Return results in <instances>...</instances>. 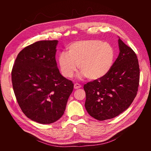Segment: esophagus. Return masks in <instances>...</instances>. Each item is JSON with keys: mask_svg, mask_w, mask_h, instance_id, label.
Instances as JSON below:
<instances>
[{"mask_svg": "<svg viewBox=\"0 0 151 151\" xmlns=\"http://www.w3.org/2000/svg\"><path fill=\"white\" fill-rule=\"evenodd\" d=\"M82 87L81 84H78V83H76V84H75V85H74V88L75 89H78V88H81Z\"/></svg>", "mask_w": 151, "mask_h": 151, "instance_id": "1", "label": "esophagus"}]
</instances>
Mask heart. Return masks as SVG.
Wrapping results in <instances>:
<instances>
[{"label": "heart", "instance_id": "b5f03b06", "mask_svg": "<svg viewBox=\"0 0 151 151\" xmlns=\"http://www.w3.org/2000/svg\"><path fill=\"white\" fill-rule=\"evenodd\" d=\"M114 59L115 50L110 43L88 40L69 45L67 53L59 54L58 62L64 77H71L78 65L82 75L95 81L107 75L113 66Z\"/></svg>", "mask_w": 151, "mask_h": 151}]
</instances>
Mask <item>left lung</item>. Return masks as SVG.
Masks as SVG:
<instances>
[{"label":"left lung","mask_w":151,"mask_h":151,"mask_svg":"<svg viewBox=\"0 0 151 151\" xmlns=\"http://www.w3.org/2000/svg\"><path fill=\"white\" fill-rule=\"evenodd\" d=\"M118 44L119 54L109 73L84 86L85 108L99 121L123 113L132 104L138 90L139 67L136 54L120 38Z\"/></svg>","instance_id":"1"}]
</instances>
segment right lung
<instances>
[{
  "label": "right lung",
  "instance_id": "1",
  "mask_svg": "<svg viewBox=\"0 0 151 151\" xmlns=\"http://www.w3.org/2000/svg\"><path fill=\"white\" fill-rule=\"evenodd\" d=\"M57 40L39 41L18 54L12 71L14 93L21 110L41 124L58 121L73 90L72 81L61 75L56 61Z\"/></svg>",
  "mask_w": 151,
  "mask_h": 151
}]
</instances>
